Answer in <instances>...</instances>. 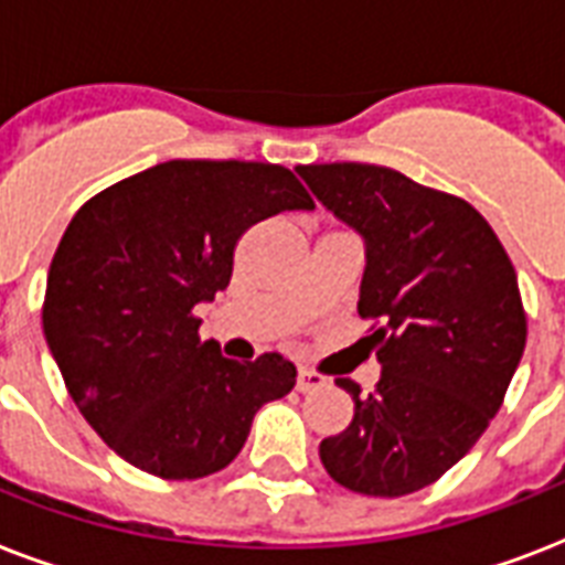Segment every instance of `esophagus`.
I'll list each match as a JSON object with an SVG mask.
<instances>
[{
  "mask_svg": "<svg viewBox=\"0 0 565 565\" xmlns=\"http://www.w3.org/2000/svg\"><path fill=\"white\" fill-rule=\"evenodd\" d=\"M322 384H326V377L319 375V372L308 370V366H299V372H296V390L299 393H310V390H317Z\"/></svg>",
  "mask_w": 565,
  "mask_h": 565,
  "instance_id": "esophagus-1",
  "label": "esophagus"
}]
</instances>
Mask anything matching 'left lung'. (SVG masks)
I'll list each match as a JSON object with an SVG mask.
<instances>
[{
  "mask_svg": "<svg viewBox=\"0 0 565 565\" xmlns=\"http://www.w3.org/2000/svg\"><path fill=\"white\" fill-rule=\"evenodd\" d=\"M366 243L358 313L381 381L337 377L354 419L319 443L345 490L398 499L428 487L481 439L527 340L516 269L472 204L375 163L296 167Z\"/></svg>",
  "mask_w": 565,
  "mask_h": 565,
  "instance_id": "8db88e82",
  "label": "left lung"
}]
</instances>
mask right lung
Masks as SVG:
<instances>
[{
  "label": "right lung",
  "mask_w": 565,
  "mask_h": 565,
  "mask_svg": "<svg viewBox=\"0 0 565 565\" xmlns=\"http://www.w3.org/2000/svg\"><path fill=\"white\" fill-rule=\"evenodd\" d=\"M313 199L257 161H167L78 207L57 243L43 334L75 407L137 469L195 481L239 455L255 413L296 386L281 354L222 358L193 308L225 290L237 239Z\"/></svg>",
  "instance_id": "1"
}]
</instances>
